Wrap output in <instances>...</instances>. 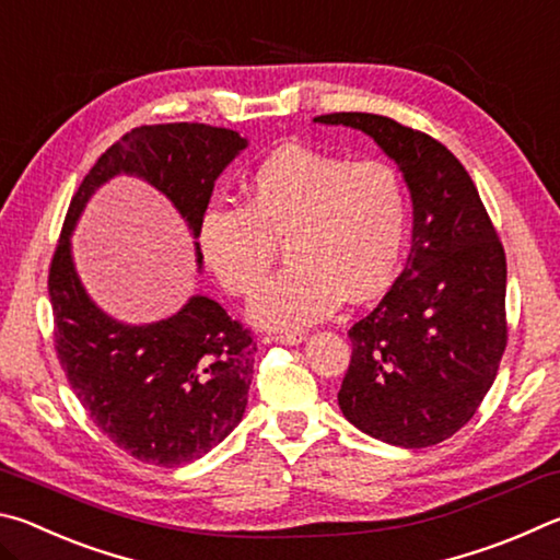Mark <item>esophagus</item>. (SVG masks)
<instances>
[{
    "label": "esophagus",
    "instance_id": "1",
    "mask_svg": "<svg viewBox=\"0 0 560 560\" xmlns=\"http://www.w3.org/2000/svg\"><path fill=\"white\" fill-rule=\"evenodd\" d=\"M271 340H273V343H281V346H299V343H303V340H306V336H303V334H273Z\"/></svg>",
    "mask_w": 560,
    "mask_h": 560
}]
</instances>
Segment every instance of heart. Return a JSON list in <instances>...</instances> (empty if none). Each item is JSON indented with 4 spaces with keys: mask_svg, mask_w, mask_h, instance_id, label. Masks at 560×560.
Returning a JSON list of instances; mask_svg holds the SVG:
<instances>
[{
    "mask_svg": "<svg viewBox=\"0 0 560 560\" xmlns=\"http://www.w3.org/2000/svg\"><path fill=\"white\" fill-rule=\"evenodd\" d=\"M405 234L407 195L393 165L283 145L252 173L246 207L214 205L202 214L197 244L232 296L261 287L281 244L289 267L252 299L249 318L296 334L334 314L343 296H381L400 269Z\"/></svg>",
    "mask_w": 560,
    "mask_h": 560,
    "instance_id": "b5f03b06",
    "label": "heart"
}]
</instances>
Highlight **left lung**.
<instances>
[{"label": "left lung", "mask_w": 560, "mask_h": 560, "mask_svg": "<svg viewBox=\"0 0 560 560\" xmlns=\"http://www.w3.org/2000/svg\"><path fill=\"white\" fill-rule=\"evenodd\" d=\"M320 126L365 132L402 173L412 249L383 301L348 330L340 412L371 438L420 450L467 424L506 348V257L477 187L438 140L373 113Z\"/></svg>", "instance_id": "8db88e82"}]
</instances>
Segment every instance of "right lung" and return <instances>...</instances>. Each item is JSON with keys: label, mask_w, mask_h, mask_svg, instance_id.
Here are the masks:
<instances>
[{"label": "right lung", "mask_w": 560, "mask_h": 560, "mask_svg": "<svg viewBox=\"0 0 560 560\" xmlns=\"http://www.w3.org/2000/svg\"><path fill=\"white\" fill-rule=\"evenodd\" d=\"M246 145L240 132L205 122L130 130L83 177L49 269L56 353L75 397L120 450L158 467L200 459L242 422L257 346L202 293L153 324L106 314L75 271L71 234L96 189L128 175L165 195L197 240L217 177ZM195 261L202 269L197 242Z\"/></svg>", "instance_id": "1"}]
</instances>
